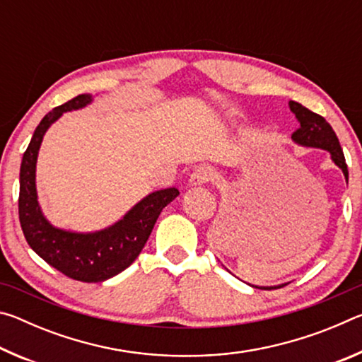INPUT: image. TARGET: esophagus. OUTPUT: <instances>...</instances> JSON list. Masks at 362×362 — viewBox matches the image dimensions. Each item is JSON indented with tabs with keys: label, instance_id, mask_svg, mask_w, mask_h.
<instances>
[{
	"label": "esophagus",
	"instance_id": "34e87169",
	"mask_svg": "<svg viewBox=\"0 0 362 362\" xmlns=\"http://www.w3.org/2000/svg\"><path fill=\"white\" fill-rule=\"evenodd\" d=\"M214 177H216V173H214L211 168L199 166L193 170L192 175H189L188 182L192 187H201V185H204V183L214 180Z\"/></svg>",
	"mask_w": 362,
	"mask_h": 362
}]
</instances>
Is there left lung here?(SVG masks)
Here are the masks:
<instances>
[{
    "label": "left lung",
    "mask_w": 362,
    "mask_h": 362,
    "mask_svg": "<svg viewBox=\"0 0 362 362\" xmlns=\"http://www.w3.org/2000/svg\"><path fill=\"white\" fill-rule=\"evenodd\" d=\"M289 108L291 112L296 115L297 121L300 122L298 129L292 134V140L302 146H311V148H322L330 153V158L332 161L341 169L343 175H345V180L348 183V168H346V161L345 156H343L341 146L339 139H337L335 132L332 129V126L322 118V116L316 115L311 112V110L305 108L303 105H300L298 102H289ZM286 284L281 286H272V287H259V289H276V287H283ZM257 287V286H252Z\"/></svg>",
    "instance_id": "1"
}]
</instances>
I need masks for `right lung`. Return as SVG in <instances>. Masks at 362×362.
Instances as JSON below:
<instances>
[{
  "label": "right lung",
  "mask_w": 362,
  "mask_h": 362,
  "mask_svg": "<svg viewBox=\"0 0 362 362\" xmlns=\"http://www.w3.org/2000/svg\"><path fill=\"white\" fill-rule=\"evenodd\" d=\"M93 102L81 94L56 107L35 129L21 164L19 220L23 236L36 254L65 276L83 283H102L126 269L142 252L159 214L179 196L177 188H164L145 196L124 217L108 228L94 233L66 231L47 222L36 194V159L46 131L65 112Z\"/></svg>",
  "instance_id": "1"
}]
</instances>
